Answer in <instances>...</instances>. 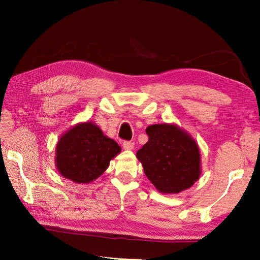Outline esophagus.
Returning a JSON list of instances; mask_svg holds the SVG:
<instances>
[{
  "label": "esophagus",
  "mask_w": 260,
  "mask_h": 260,
  "mask_svg": "<svg viewBox=\"0 0 260 260\" xmlns=\"http://www.w3.org/2000/svg\"><path fill=\"white\" fill-rule=\"evenodd\" d=\"M123 147H124V150H126V151H132L134 148V143L126 141V142L123 143Z\"/></svg>",
  "instance_id": "34e87169"
}]
</instances>
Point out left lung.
Listing matches in <instances>:
<instances>
[{"label":"left lung","mask_w":260,"mask_h":260,"mask_svg":"<svg viewBox=\"0 0 260 260\" xmlns=\"http://www.w3.org/2000/svg\"><path fill=\"white\" fill-rule=\"evenodd\" d=\"M148 141L137 151L147 179L163 194L187 190L201 175L200 148L196 140L173 123L146 128Z\"/></svg>","instance_id":"obj_1"}]
</instances>
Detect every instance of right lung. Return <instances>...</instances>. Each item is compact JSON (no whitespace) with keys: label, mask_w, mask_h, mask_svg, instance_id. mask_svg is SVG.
Instances as JSON below:
<instances>
[{"label":"right lung","mask_w":260,"mask_h":260,"mask_svg":"<svg viewBox=\"0 0 260 260\" xmlns=\"http://www.w3.org/2000/svg\"><path fill=\"white\" fill-rule=\"evenodd\" d=\"M120 150L117 143L104 135L98 125L84 121L59 137L54 163L63 178L88 184L107 170L110 159L118 155Z\"/></svg>","instance_id":"1"}]
</instances>
